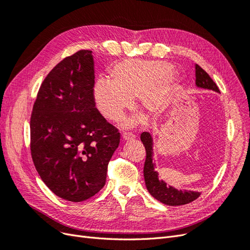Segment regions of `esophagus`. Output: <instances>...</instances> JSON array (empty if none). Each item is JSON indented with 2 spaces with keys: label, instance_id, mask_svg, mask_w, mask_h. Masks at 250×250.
Returning <instances> with one entry per match:
<instances>
[{
  "label": "esophagus",
  "instance_id": "esophagus-1",
  "mask_svg": "<svg viewBox=\"0 0 250 250\" xmlns=\"http://www.w3.org/2000/svg\"><path fill=\"white\" fill-rule=\"evenodd\" d=\"M123 139H124V140H133V139H135V134L132 133V132L125 131V132L123 133Z\"/></svg>",
  "mask_w": 250,
  "mask_h": 250
}]
</instances>
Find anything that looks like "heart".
Here are the masks:
<instances>
[{"instance_id":"b5f03b06","label":"heart","mask_w":250,"mask_h":250,"mask_svg":"<svg viewBox=\"0 0 250 250\" xmlns=\"http://www.w3.org/2000/svg\"><path fill=\"white\" fill-rule=\"evenodd\" d=\"M111 80L99 78L94 86L97 108L104 118L118 121L132 100L149 115H157L168 106L177 79L172 65L165 62L130 59L119 62L110 70ZM133 124L134 121L128 122Z\"/></svg>"}]
</instances>
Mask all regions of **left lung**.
<instances>
[{
  "mask_svg": "<svg viewBox=\"0 0 250 250\" xmlns=\"http://www.w3.org/2000/svg\"><path fill=\"white\" fill-rule=\"evenodd\" d=\"M196 85L213 89L215 92H220L214 80L209 77V75L204 71L201 66L196 64ZM141 141L144 144V147L146 149V161L144 165V177L147 190L153 196L155 199L161 201L167 206H184V204L190 203L197 199L200 193L193 191H178L172 187H168L163 180L158 179V174L155 171L154 164L152 160V138L150 133L143 132L141 134Z\"/></svg>",
  "mask_w": 250,
  "mask_h": 250,
  "instance_id": "8db88e82",
  "label": "left lung"
}]
</instances>
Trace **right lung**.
Listing matches in <instances>:
<instances>
[{
    "label": "right lung",
    "instance_id": "obj_1",
    "mask_svg": "<svg viewBox=\"0 0 250 250\" xmlns=\"http://www.w3.org/2000/svg\"><path fill=\"white\" fill-rule=\"evenodd\" d=\"M92 51L79 50L43 79L30 119V150L58 197L80 202L104 187L121 134L96 107Z\"/></svg>",
    "mask_w": 250,
    "mask_h": 250
}]
</instances>
